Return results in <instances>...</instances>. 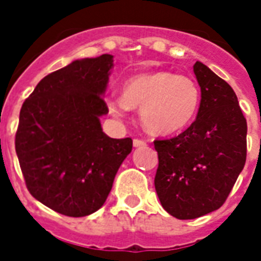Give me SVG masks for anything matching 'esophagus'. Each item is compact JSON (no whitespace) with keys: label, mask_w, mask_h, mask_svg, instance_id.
Masks as SVG:
<instances>
[{"label":"esophagus","mask_w":261,"mask_h":261,"mask_svg":"<svg viewBox=\"0 0 261 261\" xmlns=\"http://www.w3.org/2000/svg\"><path fill=\"white\" fill-rule=\"evenodd\" d=\"M133 145H134L135 147H139V146H145V145H146V141H143V139H138V138H135L134 141H133Z\"/></svg>","instance_id":"esophagus-1"}]
</instances>
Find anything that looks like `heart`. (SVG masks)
<instances>
[{
  "label": "heart",
  "mask_w": 261,
  "mask_h": 261,
  "mask_svg": "<svg viewBox=\"0 0 261 261\" xmlns=\"http://www.w3.org/2000/svg\"><path fill=\"white\" fill-rule=\"evenodd\" d=\"M200 90L187 75L172 71L142 73L127 79L122 96H111L107 107L122 116L130 108H141V120L150 133L168 135L186 128L198 114Z\"/></svg>",
  "instance_id": "1"
}]
</instances>
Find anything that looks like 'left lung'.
<instances>
[{"label":"left lung","mask_w":261,"mask_h":261,"mask_svg":"<svg viewBox=\"0 0 261 261\" xmlns=\"http://www.w3.org/2000/svg\"><path fill=\"white\" fill-rule=\"evenodd\" d=\"M194 73L202 92L195 122L177 137L154 141L155 191L178 219L218 210L247 160V119L234 90L202 62L195 63Z\"/></svg>","instance_id":"1"}]
</instances>
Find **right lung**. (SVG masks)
<instances>
[{
	"label": "right lung",
	"mask_w": 261,
	"mask_h": 261,
	"mask_svg": "<svg viewBox=\"0 0 261 261\" xmlns=\"http://www.w3.org/2000/svg\"><path fill=\"white\" fill-rule=\"evenodd\" d=\"M114 57L73 61L36 85L20 111L16 153L30 194L51 210L85 217L104 204L133 139L102 133V94Z\"/></svg>",
	"instance_id": "obj_1"
}]
</instances>
